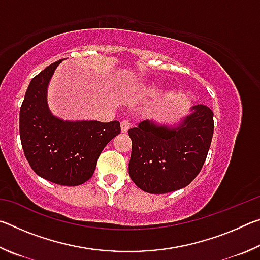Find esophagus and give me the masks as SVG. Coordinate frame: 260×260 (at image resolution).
Returning <instances> with one entry per match:
<instances>
[{"instance_id":"esophagus-1","label":"esophagus","mask_w":260,"mask_h":260,"mask_svg":"<svg viewBox=\"0 0 260 260\" xmlns=\"http://www.w3.org/2000/svg\"><path fill=\"white\" fill-rule=\"evenodd\" d=\"M120 127H121V132H122V133H127V132H128V129H129L131 127H132V125H131V121H129V120H124V121H121Z\"/></svg>"}]
</instances>
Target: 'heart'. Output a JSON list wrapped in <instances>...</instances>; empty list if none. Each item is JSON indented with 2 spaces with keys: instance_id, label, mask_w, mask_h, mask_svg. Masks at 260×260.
<instances>
[{
  "instance_id": "b5f03b06",
  "label": "heart",
  "mask_w": 260,
  "mask_h": 260,
  "mask_svg": "<svg viewBox=\"0 0 260 260\" xmlns=\"http://www.w3.org/2000/svg\"><path fill=\"white\" fill-rule=\"evenodd\" d=\"M147 93H148L149 95H150V96H156V95H158V94L160 93V89H158L157 87H150V88H149V89H148Z\"/></svg>"
}]
</instances>
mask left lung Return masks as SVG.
Wrapping results in <instances>:
<instances>
[{
	"instance_id": "8db88e82",
	"label": "left lung",
	"mask_w": 260,
	"mask_h": 260,
	"mask_svg": "<svg viewBox=\"0 0 260 260\" xmlns=\"http://www.w3.org/2000/svg\"><path fill=\"white\" fill-rule=\"evenodd\" d=\"M213 112L203 104L175 126L143 120L128 131L129 177L143 191L166 193L188 186L203 166L213 135Z\"/></svg>"
}]
</instances>
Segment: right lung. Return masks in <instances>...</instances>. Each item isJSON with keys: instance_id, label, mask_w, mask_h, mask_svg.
<instances>
[{"instance_id": "1", "label": "right lung", "mask_w": 260, "mask_h": 260, "mask_svg": "<svg viewBox=\"0 0 260 260\" xmlns=\"http://www.w3.org/2000/svg\"><path fill=\"white\" fill-rule=\"evenodd\" d=\"M61 60L32 79L19 114L25 157L39 177L60 186H79L91 178L99 156L120 133L119 121L64 120L48 107V86Z\"/></svg>"}]
</instances>
